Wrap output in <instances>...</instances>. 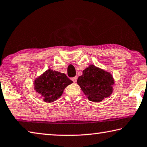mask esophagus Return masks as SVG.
Segmentation results:
<instances>
[{
    "label": "esophagus",
    "instance_id": "34e87169",
    "mask_svg": "<svg viewBox=\"0 0 147 147\" xmlns=\"http://www.w3.org/2000/svg\"><path fill=\"white\" fill-rule=\"evenodd\" d=\"M71 80L73 81L74 83H76L77 80H78V77H77V76L76 77H74V78H73L71 79Z\"/></svg>",
    "mask_w": 147,
    "mask_h": 147
}]
</instances>
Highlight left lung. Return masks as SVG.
<instances>
[{
	"instance_id": "8db88e82",
	"label": "left lung",
	"mask_w": 147,
	"mask_h": 147,
	"mask_svg": "<svg viewBox=\"0 0 147 147\" xmlns=\"http://www.w3.org/2000/svg\"><path fill=\"white\" fill-rule=\"evenodd\" d=\"M114 83L112 75L94 65H90L83 71L79 76L78 84L90 101L100 102L112 92Z\"/></svg>"
}]
</instances>
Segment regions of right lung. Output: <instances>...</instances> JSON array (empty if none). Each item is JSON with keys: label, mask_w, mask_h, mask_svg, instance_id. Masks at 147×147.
Listing matches in <instances>:
<instances>
[{"label": "right lung", "mask_w": 147, "mask_h": 147, "mask_svg": "<svg viewBox=\"0 0 147 147\" xmlns=\"http://www.w3.org/2000/svg\"><path fill=\"white\" fill-rule=\"evenodd\" d=\"M73 81L64 74L49 69L35 81V90L42 97L44 101L51 102L58 99L66 87Z\"/></svg>", "instance_id": "add662e5"}]
</instances>
